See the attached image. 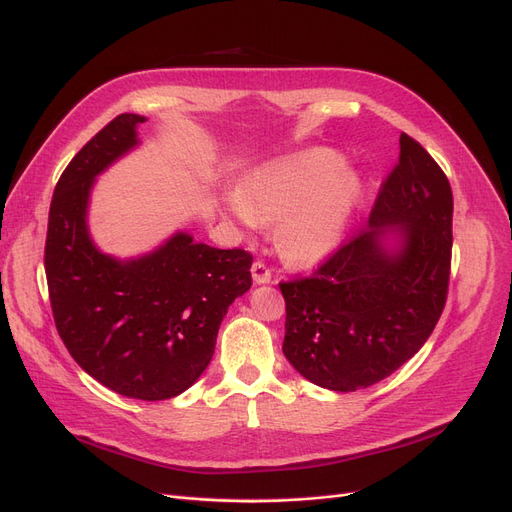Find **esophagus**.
<instances>
[{
  "label": "esophagus",
  "instance_id": "1",
  "mask_svg": "<svg viewBox=\"0 0 512 512\" xmlns=\"http://www.w3.org/2000/svg\"><path fill=\"white\" fill-rule=\"evenodd\" d=\"M251 276L255 284H270L272 282V270L261 261H255L251 267Z\"/></svg>",
  "mask_w": 512,
  "mask_h": 512
}]
</instances>
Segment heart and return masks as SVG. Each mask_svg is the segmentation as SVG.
I'll use <instances>...</instances> for the list:
<instances>
[{
	"label": "heart",
	"mask_w": 512,
	"mask_h": 512,
	"mask_svg": "<svg viewBox=\"0 0 512 512\" xmlns=\"http://www.w3.org/2000/svg\"><path fill=\"white\" fill-rule=\"evenodd\" d=\"M365 201V178L324 147L265 161L224 195L249 230L276 224L280 255L297 267L328 261L346 240Z\"/></svg>",
	"instance_id": "b5f03b06"
}]
</instances>
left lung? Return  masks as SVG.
<instances>
[{"instance_id":"1","label":"left lung","mask_w":512,"mask_h":512,"mask_svg":"<svg viewBox=\"0 0 512 512\" xmlns=\"http://www.w3.org/2000/svg\"><path fill=\"white\" fill-rule=\"evenodd\" d=\"M452 253V191L409 134L367 228L313 272L282 282V353L315 386L355 392L405 365L444 311Z\"/></svg>"}]
</instances>
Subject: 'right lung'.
<instances>
[{"instance_id": "add662e5", "label": "right lung", "mask_w": 512, "mask_h": 512, "mask_svg": "<svg viewBox=\"0 0 512 512\" xmlns=\"http://www.w3.org/2000/svg\"><path fill=\"white\" fill-rule=\"evenodd\" d=\"M137 114H120L80 149L49 207L45 274L60 338L91 378L122 396L166 400L209 365L228 307L251 288L253 257L174 232L145 255L97 249L87 213L95 178L141 141Z\"/></svg>"}]
</instances>
